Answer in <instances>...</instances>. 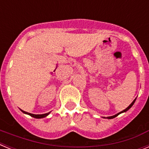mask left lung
<instances>
[{"label":"left lung","instance_id":"obj_1","mask_svg":"<svg viewBox=\"0 0 149 149\" xmlns=\"http://www.w3.org/2000/svg\"><path fill=\"white\" fill-rule=\"evenodd\" d=\"M136 98H135V99L134 100V101H132V103L131 104L129 105L128 107H127V108L126 109H125V110H122V111H121V112H119V113H118L117 114H116V115H114V116H107V117H102V118H104V119H113V118H115V117H116L118 115H119V114H121V113H125V112H126V111H127V110H129V109L131 108V107L133 106V105H134V104L135 103V101H136Z\"/></svg>","mask_w":149,"mask_h":149}]
</instances>
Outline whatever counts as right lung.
I'll return each instance as SVG.
<instances>
[{
    "mask_svg": "<svg viewBox=\"0 0 149 149\" xmlns=\"http://www.w3.org/2000/svg\"><path fill=\"white\" fill-rule=\"evenodd\" d=\"M20 110L23 113L27 114V115L33 117V118H36V119H42V118H45V117L48 116L51 113V112H49V113H45V114H33V113H27V112L26 111H24V110H21V109Z\"/></svg>",
    "mask_w": 149,
    "mask_h": 149,
    "instance_id": "right-lung-1",
    "label": "right lung"
}]
</instances>
